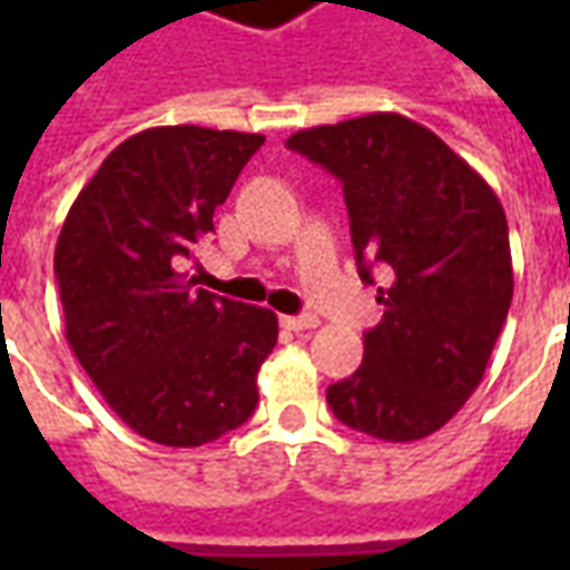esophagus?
<instances>
[{"instance_id":"obj_1","label":"esophagus","mask_w":570,"mask_h":570,"mask_svg":"<svg viewBox=\"0 0 570 570\" xmlns=\"http://www.w3.org/2000/svg\"><path fill=\"white\" fill-rule=\"evenodd\" d=\"M286 326V330H293V333H308V330H314V326H317V314H308V311H305V314H296V317H284V321H281Z\"/></svg>"}]
</instances>
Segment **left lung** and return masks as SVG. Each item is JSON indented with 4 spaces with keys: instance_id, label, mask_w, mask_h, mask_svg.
I'll use <instances>...</instances> for the list:
<instances>
[{
    "instance_id": "obj_1",
    "label": "left lung",
    "mask_w": 570,
    "mask_h": 570,
    "mask_svg": "<svg viewBox=\"0 0 570 570\" xmlns=\"http://www.w3.org/2000/svg\"><path fill=\"white\" fill-rule=\"evenodd\" d=\"M286 149L338 176L357 272L379 265L382 323L363 335V366L330 384L351 430L424 440L476 391L513 298V259L498 195L419 121L372 112L293 134Z\"/></svg>"
}]
</instances>
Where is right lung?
<instances>
[{
    "instance_id": "right-lung-1",
    "label": "right lung",
    "mask_w": 570,
    "mask_h": 570,
    "mask_svg": "<svg viewBox=\"0 0 570 570\" xmlns=\"http://www.w3.org/2000/svg\"><path fill=\"white\" fill-rule=\"evenodd\" d=\"M265 137L198 125L134 134L69 207L55 249L67 342L134 433L191 449L259 403L277 314L188 289L176 265L213 232Z\"/></svg>"
}]
</instances>
